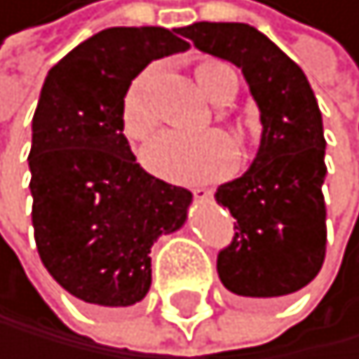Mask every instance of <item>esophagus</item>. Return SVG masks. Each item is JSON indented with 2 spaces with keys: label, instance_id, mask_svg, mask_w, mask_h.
Segmentation results:
<instances>
[{
  "label": "esophagus",
  "instance_id": "obj_1",
  "mask_svg": "<svg viewBox=\"0 0 359 359\" xmlns=\"http://www.w3.org/2000/svg\"><path fill=\"white\" fill-rule=\"evenodd\" d=\"M191 193H193L195 200H209L211 198V191L204 189V187H195V189H191Z\"/></svg>",
  "mask_w": 359,
  "mask_h": 359
}]
</instances>
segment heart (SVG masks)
Listing matches in <instances>:
<instances>
[{"instance_id":"obj_1","label":"heart","mask_w":359,"mask_h":359,"mask_svg":"<svg viewBox=\"0 0 359 359\" xmlns=\"http://www.w3.org/2000/svg\"><path fill=\"white\" fill-rule=\"evenodd\" d=\"M152 67L141 72L121 101V126L128 139L146 141L157 128V116L148 103V85ZM195 78L213 103H224L236 94V72L222 60L204 57L195 65ZM144 164L155 175L172 182H211L220 180L238 161V150L233 141L220 133L184 135L161 133L144 148Z\"/></svg>"}]
</instances>
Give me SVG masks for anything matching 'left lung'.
I'll use <instances>...</instances> for the list:
<instances>
[{"label":"left lung","mask_w":359,"mask_h":359,"mask_svg":"<svg viewBox=\"0 0 359 359\" xmlns=\"http://www.w3.org/2000/svg\"><path fill=\"white\" fill-rule=\"evenodd\" d=\"M180 33L241 67L261 109L256 159L215 191L236 218L233 238L218 254L220 281L241 297L292 294L326 258V139L317 98L302 67L250 24L195 22Z\"/></svg>","instance_id":"1"}]
</instances>
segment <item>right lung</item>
I'll return each mask as SVG.
<instances>
[{"instance_id":"1","label":"right lung","mask_w":359,"mask_h":359,"mask_svg":"<svg viewBox=\"0 0 359 359\" xmlns=\"http://www.w3.org/2000/svg\"><path fill=\"white\" fill-rule=\"evenodd\" d=\"M175 32L105 29L44 81L29 152L35 245L46 272L85 304L141 302L152 243L187 220L191 191L141 168L121 126L130 83L152 60L189 49Z\"/></svg>"}]
</instances>
